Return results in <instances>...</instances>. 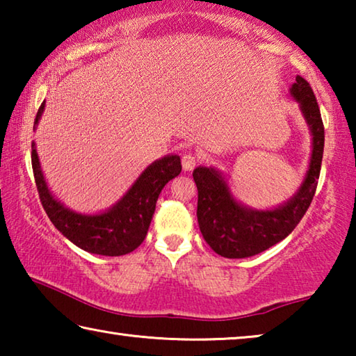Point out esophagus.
<instances>
[{
  "instance_id": "1",
  "label": "esophagus",
  "mask_w": 356,
  "mask_h": 356,
  "mask_svg": "<svg viewBox=\"0 0 356 356\" xmlns=\"http://www.w3.org/2000/svg\"><path fill=\"white\" fill-rule=\"evenodd\" d=\"M197 161H200V159H197L196 154H191V152L184 154V156H182V166H184V170H185V171L195 170V166L197 165Z\"/></svg>"
}]
</instances>
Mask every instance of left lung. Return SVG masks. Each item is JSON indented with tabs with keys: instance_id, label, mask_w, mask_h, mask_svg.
Masks as SVG:
<instances>
[{
	"instance_id": "1",
	"label": "left lung",
	"mask_w": 356,
	"mask_h": 356,
	"mask_svg": "<svg viewBox=\"0 0 356 356\" xmlns=\"http://www.w3.org/2000/svg\"><path fill=\"white\" fill-rule=\"evenodd\" d=\"M291 94L301 106L312 134V156L308 174L297 195L275 210H251L234 200L225 180L212 168L193 171L197 186V222L204 240L216 254L242 259L259 254L291 234L316 195L323 156L325 130L314 91L297 76Z\"/></svg>"
}]
</instances>
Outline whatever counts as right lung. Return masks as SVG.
Returning a JSON list of instances; mask_svg holds the SVG:
<instances>
[{"label": "right lung", "instance_id": "1", "mask_svg": "<svg viewBox=\"0 0 356 356\" xmlns=\"http://www.w3.org/2000/svg\"><path fill=\"white\" fill-rule=\"evenodd\" d=\"M44 105L45 100L35 114L34 124L39 122ZM31 163L42 207L50 221L78 248L102 256L127 254L143 243L160 191L182 171L177 155L163 156L150 165L138 177L127 195L108 212L100 215H80L65 209L48 191L34 147L31 150Z\"/></svg>", "mask_w": 356, "mask_h": 356}]
</instances>
